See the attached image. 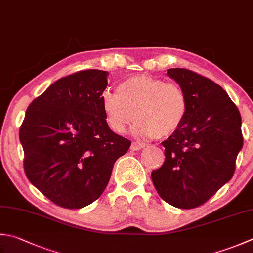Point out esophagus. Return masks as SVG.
Instances as JSON below:
<instances>
[{"label": "esophagus", "instance_id": "obj_1", "mask_svg": "<svg viewBox=\"0 0 253 253\" xmlns=\"http://www.w3.org/2000/svg\"><path fill=\"white\" fill-rule=\"evenodd\" d=\"M143 147H145V143H141V142H137V141H135V142H132V143H131L130 149H131V150H133V151H137V150H140V149H142Z\"/></svg>", "mask_w": 253, "mask_h": 253}]
</instances>
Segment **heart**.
Listing matches in <instances>:
<instances>
[{"instance_id":"1","label":"heart","mask_w":253,"mask_h":253,"mask_svg":"<svg viewBox=\"0 0 253 253\" xmlns=\"http://www.w3.org/2000/svg\"><path fill=\"white\" fill-rule=\"evenodd\" d=\"M101 104L114 132H125L135 117L133 132L142 138L172 135L184 122L189 110L187 95L180 84L147 74L122 81L116 93L104 91Z\"/></svg>"}]
</instances>
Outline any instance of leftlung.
I'll return each instance as SVG.
<instances>
[{"label":"left lung","instance_id":"1","mask_svg":"<svg viewBox=\"0 0 253 253\" xmlns=\"http://www.w3.org/2000/svg\"><path fill=\"white\" fill-rule=\"evenodd\" d=\"M168 76L184 88L189 110L179 129L162 141L166 160L151 173L158 194L182 210L204 204L235 173L244 143L241 116L214 81L183 68Z\"/></svg>","mask_w":253,"mask_h":253}]
</instances>
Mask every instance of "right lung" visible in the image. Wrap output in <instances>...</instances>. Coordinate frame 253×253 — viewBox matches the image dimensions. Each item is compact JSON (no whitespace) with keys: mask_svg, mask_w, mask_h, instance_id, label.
Instances as JSON below:
<instances>
[{"mask_svg":"<svg viewBox=\"0 0 253 253\" xmlns=\"http://www.w3.org/2000/svg\"><path fill=\"white\" fill-rule=\"evenodd\" d=\"M107 76L91 69L59 79L31 103L19 129L27 179L64 209L96 201L131 145L106 123L101 95Z\"/></svg>","mask_w":253,"mask_h":253,"instance_id":"add662e5","label":"right lung"}]
</instances>
